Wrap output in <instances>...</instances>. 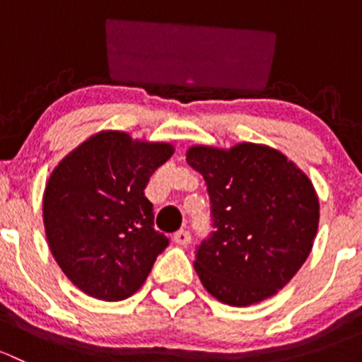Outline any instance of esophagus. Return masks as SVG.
<instances>
[{"instance_id": "esophagus-1", "label": "esophagus", "mask_w": 362, "mask_h": 362, "mask_svg": "<svg viewBox=\"0 0 362 362\" xmlns=\"http://www.w3.org/2000/svg\"><path fill=\"white\" fill-rule=\"evenodd\" d=\"M173 240H175V243H177V245L185 247V245H189V243H191V233H189L187 229H180V231L175 233Z\"/></svg>"}]
</instances>
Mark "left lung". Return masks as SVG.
Wrapping results in <instances>:
<instances>
[{
  "instance_id": "left-lung-1",
  "label": "left lung",
  "mask_w": 362,
  "mask_h": 362,
  "mask_svg": "<svg viewBox=\"0 0 362 362\" xmlns=\"http://www.w3.org/2000/svg\"><path fill=\"white\" fill-rule=\"evenodd\" d=\"M189 166L203 175L214 231L194 268L214 298L249 306L279 293L298 273L319 228L310 178L282 152L261 144L194 145Z\"/></svg>"
}]
</instances>
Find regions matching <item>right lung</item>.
I'll list each match as a JSON object with an SVG mask.
<instances>
[{
    "label": "right lung",
    "mask_w": 362,
    "mask_h": 362,
    "mask_svg": "<svg viewBox=\"0 0 362 362\" xmlns=\"http://www.w3.org/2000/svg\"><path fill=\"white\" fill-rule=\"evenodd\" d=\"M173 152L163 141L101 131L54 168L43 192L47 242L82 293L120 301L144 286L170 243L154 229V208L144 191Z\"/></svg>",
    "instance_id": "1"
}]
</instances>
